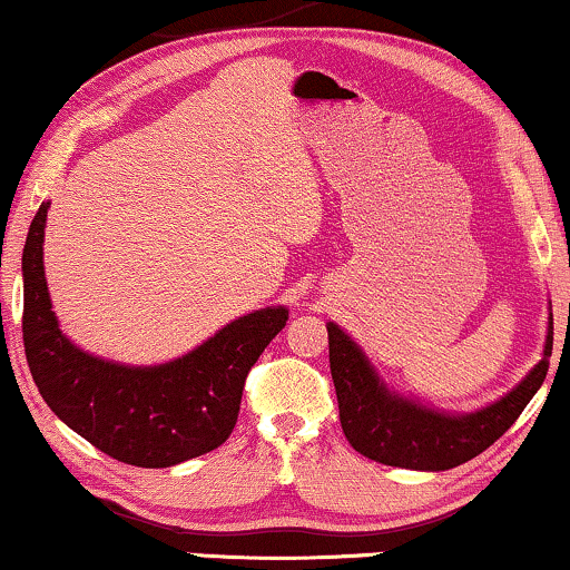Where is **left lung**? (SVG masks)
I'll return each mask as SVG.
<instances>
[{"mask_svg": "<svg viewBox=\"0 0 570 570\" xmlns=\"http://www.w3.org/2000/svg\"><path fill=\"white\" fill-rule=\"evenodd\" d=\"M330 373L347 443L371 461L410 471H448L494 445L538 394L553 353V307L542 361L512 392L473 412H445L389 386L363 347L327 322Z\"/></svg>", "mask_w": 570, "mask_h": 570, "instance_id": "8db88e82", "label": "left lung"}]
</instances>
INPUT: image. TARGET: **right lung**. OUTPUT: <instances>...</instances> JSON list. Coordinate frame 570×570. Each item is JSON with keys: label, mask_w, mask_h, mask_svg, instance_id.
<instances>
[{"label": "right lung", "mask_w": 570, "mask_h": 570, "mask_svg": "<svg viewBox=\"0 0 570 570\" xmlns=\"http://www.w3.org/2000/svg\"><path fill=\"white\" fill-rule=\"evenodd\" d=\"M48 207L40 204L22 250L24 355L46 404L101 453L140 469H168L223 445L240 412L245 376L284 330L288 309L243 314L158 366L99 358L58 325L42 266Z\"/></svg>", "instance_id": "1"}]
</instances>
